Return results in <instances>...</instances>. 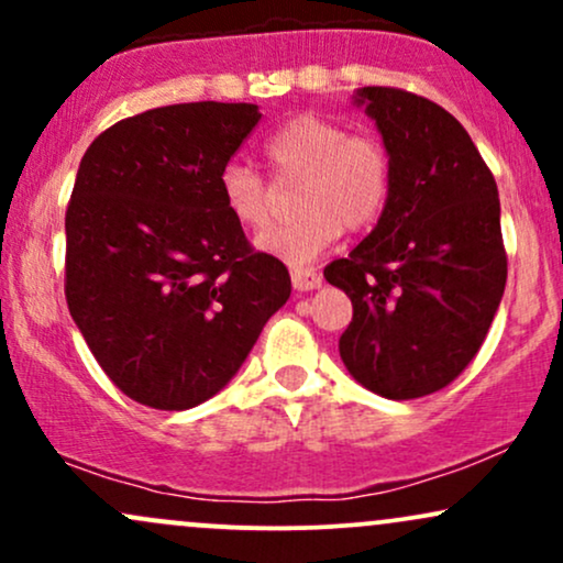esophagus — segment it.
Listing matches in <instances>:
<instances>
[{"mask_svg": "<svg viewBox=\"0 0 563 563\" xmlns=\"http://www.w3.org/2000/svg\"><path fill=\"white\" fill-rule=\"evenodd\" d=\"M290 283L296 290H314L322 286V275L312 267H296L290 269Z\"/></svg>", "mask_w": 563, "mask_h": 563, "instance_id": "34e87169", "label": "esophagus"}]
</instances>
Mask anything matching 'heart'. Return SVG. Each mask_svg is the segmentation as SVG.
Wrapping results in <instances>:
<instances>
[{
  "label": "heart",
  "instance_id": "1",
  "mask_svg": "<svg viewBox=\"0 0 563 563\" xmlns=\"http://www.w3.org/2000/svg\"><path fill=\"white\" fill-rule=\"evenodd\" d=\"M264 156L280 183L301 179L294 222L260 238V249L290 264L322 254L341 232H363L378 222L391 196L394 164L386 142L371 132H346L339 121L299 113L264 142ZM219 196L243 230L273 224L275 190L245 164L219 172Z\"/></svg>",
  "mask_w": 563,
  "mask_h": 563
}]
</instances>
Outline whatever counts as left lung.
Masks as SVG:
<instances>
[{"label":"left lung","mask_w":563,"mask_h":563,"mask_svg":"<svg viewBox=\"0 0 563 563\" xmlns=\"http://www.w3.org/2000/svg\"><path fill=\"white\" fill-rule=\"evenodd\" d=\"M357 106L391 153V196L371 235L322 275L352 299L339 339L346 371L380 397L418 399L466 371L500 307V198L442 106L397 87H363Z\"/></svg>","instance_id":"8db88e82"}]
</instances>
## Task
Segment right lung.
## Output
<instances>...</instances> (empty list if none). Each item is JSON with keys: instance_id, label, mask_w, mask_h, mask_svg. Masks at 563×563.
<instances>
[{"instance_id": "right-lung-1", "label": "right lung", "mask_w": 563, "mask_h": 563, "mask_svg": "<svg viewBox=\"0 0 563 563\" xmlns=\"http://www.w3.org/2000/svg\"><path fill=\"white\" fill-rule=\"evenodd\" d=\"M251 102H183L119 121L84 153L66 211V301L134 402L187 410L228 386L290 296L219 196L260 124Z\"/></svg>"}]
</instances>
